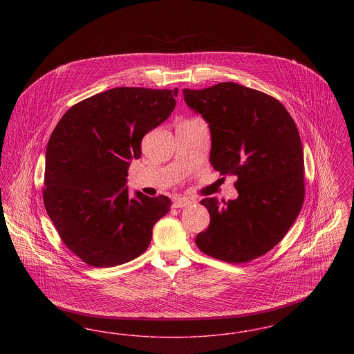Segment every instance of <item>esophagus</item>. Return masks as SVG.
<instances>
[{
	"instance_id": "esophagus-1",
	"label": "esophagus",
	"mask_w": 354,
	"mask_h": 354,
	"mask_svg": "<svg viewBox=\"0 0 354 354\" xmlns=\"http://www.w3.org/2000/svg\"><path fill=\"white\" fill-rule=\"evenodd\" d=\"M188 204H191V201H188L187 198H178V199H175L174 201V207L175 208H183V207H187Z\"/></svg>"
}]
</instances>
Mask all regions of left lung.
Masks as SVG:
<instances>
[{
    "label": "left lung",
    "instance_id": "left-lung-1",
    "mask_svg": "<svg viewBox=\"0 0 354 354\" xmlns=\"http://www.w3.org/2000/svg\"><path fill=\"white\" fill-rule=\"evenodd\" d=\"M189 109L211 131L209 162L224 178L235 175L239 196L201 201L209 225L196 236L203 253L241 264L281 241L303 207V145L286 107L268 94L235 82L185 88Z\"/></svg>",
    "mask_w": 354,
    "mask_h": 354
}]
</instances>
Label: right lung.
Here are the masks:
<instances>
[{
	"instance_id": "1",
	"label": "right lung",
	"mask_w": 354,
	"mask_h": 354,
	"mask_svg": "<svg viewBox=\"0 0 354 354\" xmlns=\"http://www.w3.org/2000/svg\"><path fill=\"white\" fill-rule=\"evenodd\" d=\"M178 88L115 87L71 106L51 133L44 204L71 252L109 268L145 252L155 223L169 212L165 195L150 198L126 185L142 139L169 118Z\"/></svg>"
}]
</instances>
